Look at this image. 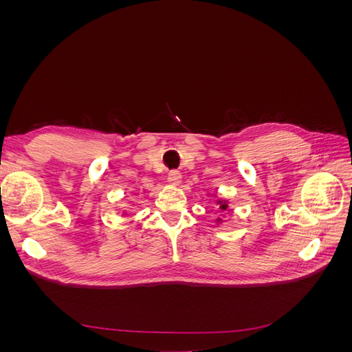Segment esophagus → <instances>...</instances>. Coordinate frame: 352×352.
Returning a JSON list of instances; mask_svg holds the SVG:
<instances>
[{"label":"esophagus","instance_id":"1","mask_svg":"<svg viewBox=\"0 0 352 352\" xmlns=\"http://www.w3.org/2000/svg\"><path fill=\"white\" fill-rule=\"evenodd\" d=\"M180 179H182V175H180L177 170H172V172H168V175H167L168 184H172V185H177L180 182Z\"/></svg>","mask_w":352,"mask_h":352}]
</instances>
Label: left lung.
Returning <instances> with one entry per match:
<instances>
[{
	"label": "left lung",
	"mask_w": 352,
	"mask_h": 352,
	"mask_svg": "<svg viewBox=\"0 0 352 352\" xmlns=\"http://www.w3.org/2000/svg\"><path fill=\"white\" fill-rule=\"evenodd\" d=\"M216 202H217V206L220 207V210L221 211H225V210H228V204H229V202L226 201V199H216ZM221 221V219H217V223H220Z\"/></svg>",
	"instance_id": "obj_1"
}]
</instances>
